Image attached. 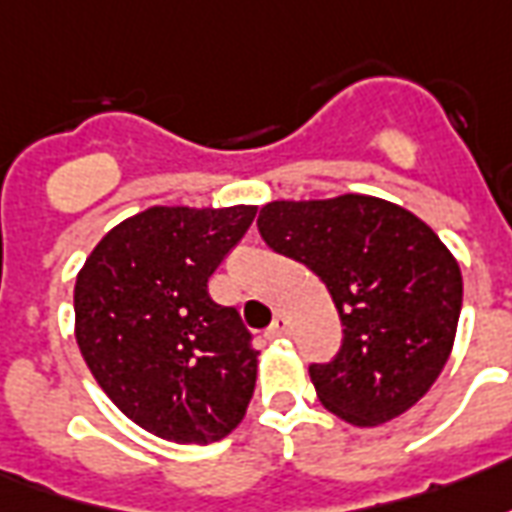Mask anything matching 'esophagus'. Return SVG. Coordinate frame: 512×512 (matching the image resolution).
I'll return each instance as SVG.
<instances>
[{
  "instance_id": "1",
  "label": "esophagus",
  "mask_w": 512,
  "mask_h": 512,
  "mask_svg": "<svg viewBox=\"0 0 512 512\" xmlns=\"http://www.w3.org/2000/svg\"><path fill=\"white\" fill-rule=\"evenodd\" d=\"M289 333V319L283 316V313H278L275 319H272L270 330H267V338H281V335Z\"/></svg>"
}]
</instances>
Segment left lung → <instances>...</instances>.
Instances as JSON below:
<instances>
[{"mask_svg": "<svg viewBox=\"0 0 512 512\" xmlns=\"http://www.w3.org/2000/svg\"><path fill=\"white\" fill-rule=\"evenodd\" d=\"M256 226L272 251L322 278L341 316L338 354L308 368L324 409L360 428L412 409L445 368L464 297L434 229L360 193L270 201Z\"/></svg>", "mask_w": 512, "mask_h": 512, "instance_id": "left-lung-1", "label": "left lung"}]
</instances>
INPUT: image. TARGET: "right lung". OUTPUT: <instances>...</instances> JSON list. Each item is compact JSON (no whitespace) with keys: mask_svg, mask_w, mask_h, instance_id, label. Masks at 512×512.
I'll return each mask as SVG.
<instances>
[{"mask_svg":"<svg viewBox=\"0 0 512 512\" xmlns=\"http://www.w3.org/2000/svg\"><path fill=\"white\" fill-rule=\"evenodd\" d=\"M256 207H149L122 220L76 278V341L117 409L177 445L229 436L256 387L259 352L207 281Z\"/></svg>","mask_w":512,"mask_h":512,"instance_id":"right-lung-1","label":"right lung"}]
</instances>
